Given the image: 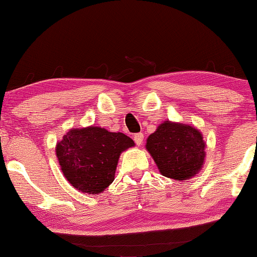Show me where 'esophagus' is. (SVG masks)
I'll use <instances>...</instances> for the list:
<instances>
[{"label": "esophagus", "mask_w": 257, "mask_h": 257, "mask_svg": "<svg viewBox=\"0 0 257 257\" xmlns=\"http://www.w3.org/2000/svg\"><path fill=\"white\" fill-rule=\"evenodd\" d=\"M134 141H135V143L140 146V145H142V143H143V140H144V135L142 133H138V134H135V135H134Z\"/></svg>", "instance_id": "34e87169"}]
</instances>
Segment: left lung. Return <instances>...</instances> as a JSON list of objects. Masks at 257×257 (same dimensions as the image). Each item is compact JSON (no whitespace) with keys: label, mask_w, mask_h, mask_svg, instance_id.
Returning a JSON list of instances; mask_svg holds the SVG:
<instances>
[{"label":"left lung","mask_w":257,"mask_h":257,"mask_svg":"<svg viewBox=\"0 0 257 257\" xmlns=\"http://www.w3.org/2000/svg\"><path fill=\"white\" fill-rule=\"evenodd\" d=\"M206 144L201 133L192 125L165 121L151 134L146 150L161 175L176 181L190 180L201 169Z\"/></svg>","instance_id":"8db88e82"}]
</instances>
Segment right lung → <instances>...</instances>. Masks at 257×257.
<instances>
[{
  "instance_id": "obj_1",
  "label": "right lung",
  "mask_w": 257,
  "mask_h": 257,
  "mask_svg": "<svg viewBox=\"0 0 257 257\" xmlns=\"http://www.w3.org/2000/svg\"><path fill=\"white\" fill-rule=\"evenodd\" d=\"M135 145L122 133L90 125L73 128L56 145V154L66 180L87 194L101 193L114 181L120 154Z\"/></svg>"
}]
</instances>
